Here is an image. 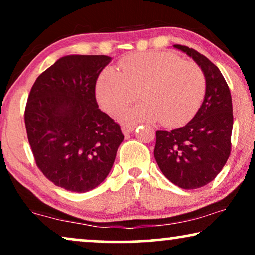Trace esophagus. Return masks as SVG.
<instances>
[{"mask_svg": "<svg viewBox=\"0 0 255 255\" xmlns=\"http://www.w3.org/2000/svg\"><path fill=\"white\" fill-rule=\"evenodd\" d=\"M134 130H135V127H133V125H124V127L122 128V132H123L124 134H130Z\"/></svg>", "mask_w": 255, "mask_h": 255, "instance_id": "esophagus-1", "label": "esophagus"}]
</instances>
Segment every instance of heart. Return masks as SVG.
Returning a JSON list of instances; mask_svg holds the SVG:
<instances>
[{"instance_id":"1","label":"heart","mask_w":255,"mask_h":255,"mask_svg":"<svg viewBox=\"0 0 255 255\" xmlns=\"http://www.w3.org/2000/svg\"><path fill=\"white\" fill-rule=\"evenodd\" d=\"M142 102L122 115L127 123L159 122L166 127L186 124L197 113L205 94V78L196 64L169 52H141L108 67L96 80L97 102L117 115L135 100Z\"/></svg>"}]
</instances>
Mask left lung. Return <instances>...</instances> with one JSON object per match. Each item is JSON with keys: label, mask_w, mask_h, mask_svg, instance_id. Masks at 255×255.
Segmentation results:
<instances>
[{"label": "left lung", "mask_w": 255, "mask_h": 255, "mask_svg": "<svg viewBox=\"0 0 255 255\" xmlns=\"http://www.w3.org/2000/svg\"><path fill=\"white\" fill-rule=\"evenodd\" d=\"M173 47L202 69L205 95L189 123L172 131H156L154 158L170 182L182 189H197L218 175L231 152V93L221 71L207 57L182 45Z\"/></svg>", "instance_id": "obj_1"}]
</instances>
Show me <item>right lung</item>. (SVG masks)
<instances>
[{"label": "right lung", "mask_w": 255, "mask_h": 255, "mask_svg": "<svg viewBox=\"0 0 255 255\" xmlns=\"http://www.w3.org/2000/svg\"><path fill=\"white\" fill-rule=\"evenodd\" d=\"M110 61L108 55H65L38 76L27 99L24 120L38 168L73 193L106 180L124 139L95 97L96 80Z\"/></svg>", "instance_id": "add662e5"}]
</instances>
